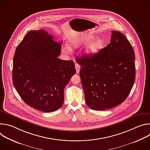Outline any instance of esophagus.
<instances>
[{"label": "esophagus", "instance_id": "1", "mask_svg": "<svg viewBox=\"0 0 150 150\" xmlns=\"http://www.w3.org/2000/svg\"><path fill=\"white\" fill-rule=\"evenodd\" d=\"M75 69H76V73L78 74L79 72V71H80V69H81V67L80 65H79L78 63H76L75 65Z\"/></svg>", "mask_w": 150, "mask_h": 150}]
</instances>
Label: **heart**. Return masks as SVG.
Wrapping results in <instances>:
<instances>
[{"instance_id":"b5f03b06","label":"heart","mask_w":150,"mask_h":150,"mask_svg":"<svg viewBox=\"0 0 150 150\" xmlns=\"http://www.w3.org/2000/svg\"><path fill=\"white\" fill-rule=\"evenodd\" d=\"M93 37L89 34L79 35L69 41L70 46H64L62 51L65 54H69L72 47H77L83 42L88 41ZM104 47L103 40L101 38H94L89 41L87 45V54L89 56H94L98 53Z\"/></svg>"}]
</instances>
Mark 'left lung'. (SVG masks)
I'll use <instances>...</instances> for the list:
<instances>
[{
    "label": "left lung",
    "mask_w": 150,
    "mask_h": 150,
    "mask_svg": "<svg viewBox=\"0 0 150 150\" xmlns=\"http://www.w3.org/2000/svg\"><path fill=\"white\" fill-rule=\"evenodd\" d=\"M110 44L94 56L76 58L89 108L112 109L129 94L135 79V53L130 42L119 31H112Z\"/></svg>",
    "instance_id": "8db88e82"
}]
</instances>
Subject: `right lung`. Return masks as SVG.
Masks as SVG:
<instances>
[{"label": "right lung", "mask_w": 150, "mask_h": 150, "mask_svg": "<svg viewBox=\"0 0 150 150\" xmlns=\"http://www.w3.org/2000/svg\"><path fill=\"white\" fill-rule=\"evenodd\" d=\"M62 42L43 30L28 32L16 49L12 79L28 105L44 112L61 108L64 88L76 74L72 60H60Z\"/></svg>", "instance_id": "add662e5"}]
</instances>
